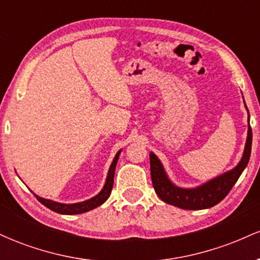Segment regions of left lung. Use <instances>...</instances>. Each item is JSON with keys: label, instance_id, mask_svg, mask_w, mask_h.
Listing matches in <instances>:
<instances>
[{"label": "left lung", "instance_id": "obj_1", "mask_svg": "<svg viewBox=\"0 0 260 260\" xmlns=\"http://www.w3.org/2000/svg\"><path fill=\"white\" fill-rule=\"evenodd\" d=\"M246 106V104H244ZM246 110L248 111V109ZM250 149H252V128L249 126L248 112V132L244 145L243 155L240 162L230 171L209 180L205 183L193 188L178 187L169 178L159 157L151 151L150 157V175L153 181V187L156 194L162 202L175 207L186 209V210H202L216 205L229 194L231 188L235 186L243 170L246 169L249 161Z\"/></svg>", "mask_w": 260, "mask_h": 260}]
</instances>
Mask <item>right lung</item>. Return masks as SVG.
Listing matches in <instances>:
<instances>
[{
    "label": "right lung",
    "mask_w": 260,
    "mask_h": 260,
    "mask_svg": "<svg viewBox=\"0 0 260 260\" xmlns=\"http://www.w3.org/2000/svg\"><path fill=\"white\" fill-rule=\"evenodd\" d=\"M121 151L122 150H118L117 154H116L115 157H113L111 166H110L109 172H107L106 181H105V184H104L103 189H101L95 197L88 199V201L73 203V204H64V203H58V202L50 201V199L41 198V197L37 196L35 193H34V196L37 197L38 201L40 202L41 204H44L45 207L49 208L50 210L55 211V213H58V214H63V215H76V214H83V213H86V211H89V210H92V209L100 207L101 204H104V203L107 201V198H109L110 194H111L116 165H117L118 156H120Z\"/></svg>",
    "instance_id": "add662e5"
}]
</instances>
